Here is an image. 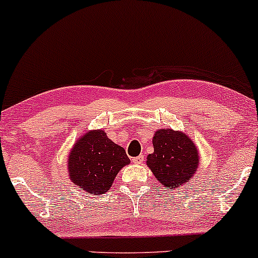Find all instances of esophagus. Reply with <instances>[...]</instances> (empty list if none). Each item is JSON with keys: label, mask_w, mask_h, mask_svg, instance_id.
I'll use <instances>...</instances> for the list:
<instances>
[{"label": "esophagus", "mask_w": 258, "mask_h": 258, "mask_svg": "<svg viewBox=\"0 0 258 258\" xmlns=\"http://www.w3.org/2000/svg\"><path fill=\"white\" fill-rule=\"evenodd\" d=\"M132 161L135 162V164H143V161H144V155H138V156H136V158L132 159Z\"/></svg>", "instance_id": "1"}]
</instances>
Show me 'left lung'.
<instances>
[{
    "label": "left lung",
    "mask_w": 258,
    "mask_h": 258,
    "mask_svg": "<svg viewBox=\"0 0 258 258\" xmlns=\"http://www.w3.org/2000/svg\"><path fill=\"white\" fill-rule=\"evenodd\" d=\"M154 153L147 165L165 188L176 189L197 172L199 155L189 137L173 130H160L153 138Z\"/></svg>",
    "instance_id": "8db88e82"
}]
</instances>
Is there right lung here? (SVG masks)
I'll return each mask as SVG.
<instances>
[{"label": "right lung", "instance_id": "1", "mask_svg": "<svg viewBox=\"0 0 258 258\" xmlns=\"http://www.w3.org/2000/svg\"><path fill=\"white\" fill-rule=\"evenodd\" d=\"M130 164L122 147L110 141L104 131H91L73 148L69 155L70 179L85 191L104 194L122 166Z\"/></svg>", "mask_w": 258, "mask_h": 258}]
</instances>
